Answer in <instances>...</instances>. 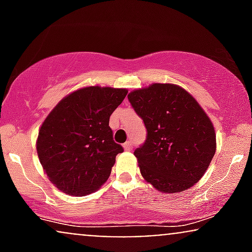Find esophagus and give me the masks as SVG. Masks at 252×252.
<instances>
[{
    "label": "esophagus",
    "mask_w": 252,
    "mask_h": 252,
    "mask_svg": "<svg viewBox=\"0 0 252 252\" xmlns=\"http://www.w3.org/2000/svg\"><path fill=\"white\" fill-rule=\"evenodd\" d=\"M123 147L126 150H131L132 148H134V144H132L131 141H126V142L123 144Z\"/></svg>",
    "instance_id": "1"
}]
</instances>
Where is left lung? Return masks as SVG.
<instances>
[{
  "label": "left lung",
  "mask_w": 252,
  "mask_h": 252,
  "mask_svg": "<svg viewBox=\"0 0 252 252\" xmlns=\"http://www.w3.org/2000/svg\"><path fill=\"white\" fill-rule=\"evenodd\" d=\"M128 99L147 129L146 141L134 152L143 178L164 193L192 187L216 153L215 128L204 110L172 84L136 90Z\"/></svg>",
  "instance_id": "left-lung-1"
}]
</instances>
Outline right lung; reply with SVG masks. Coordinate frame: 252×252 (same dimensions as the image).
<instances>
[{"instance_id":"right-lung-1","label":"right lung","mask_w":252,"mask_h":252,"mask_svg":"<svg viewBox=\"0 0 252 252\" xmlns=\"http://www.w3.org/2000/svg\"><path fill=\"white\" fill-rule=\"evenodd\" d=\"M124 89L90 86L68 94L40 128L36 150L52 184L70 195L91 194L108 180L123 147L109 126Z\"/></svg>"}]
</instances>
